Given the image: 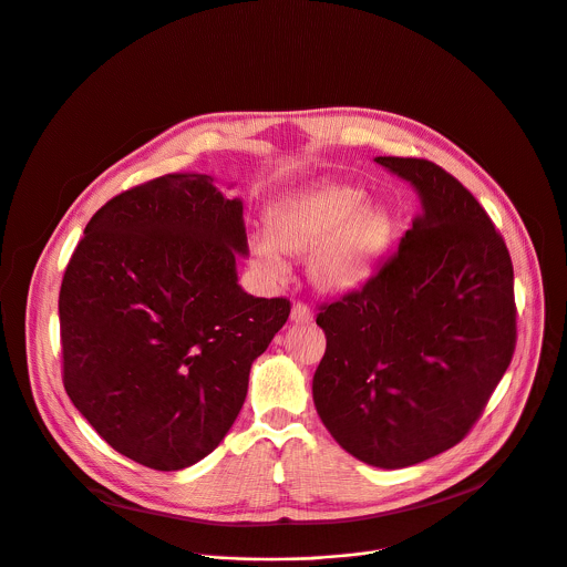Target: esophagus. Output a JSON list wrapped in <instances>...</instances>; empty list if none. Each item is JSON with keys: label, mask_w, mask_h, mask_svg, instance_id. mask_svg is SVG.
<instances>
[{"label": "esophagus", "mask_w": 567, "mask_h": 567, "mask_svg": "<svg viewBox=\"0 0 567 567\" xmlns=\"http://www.w3.org/2000/svg\"><path fill=\"white\" fill-rule=\"evenodd\" d=\"M290 319H292L295 323H308V321H312V310H310V306L303 303V301H297V303L292 306V310H290Z\"/></svg>", "instance_id": "obj_1"}]
</instances>
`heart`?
I'll use <instances>...</instances> for the list:
<instances>
[{"instance_id":"b5f03b06","label":"heart","mask_w":567,"mask_h":567,"mask_svg":"<svg viewBox=\"0 0 567 567\" xmlns=\"http://www.w3.org/2000/svg\"><path fill=\"white\" fill-rule=\"evenodd\" d=\"M395 235L393 214L380 203H364V189L323 181L272 203L266 233L250 241L257 268L281 281L286 257L310 252V279L323 290H353L378 268Z\"/></svg>"}]
</instances>
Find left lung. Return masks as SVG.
Masks as SVG:
<instances>
[{
	"label": "left lung",
	"mask_w": 567,
	"mask_h": 567,
	"mask_svg": "<svg viewBox=\"0 0 567 567\" xmlns=\"http://www.w3.org/2000/svg\"><path fill=\"white\" fill-rule=\"evenodd\" d=\"M424 212L371 279L319 306L317 413L358 461L400 470L458 444L516 349L514 266L474 194L426 158L378 156Z\"/></svg>",
	"instance_id": "1"
}]
</instances>
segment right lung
Listing matches in <instances>:
<instances>
[{
  "label": "right lung",
  "mask_w": 567,
  "mask_h": 567,
  "mask_svg": "<svg viewBox=\"0 0 567 567\" xmlns=\"http://www.w3.org/2000/svg\"><path fill=\"white\" fill-rule=\"evenodd\" d=\"M244 205L207 174H165L106 200L60 286L62 382L138 465L185 470L218 446L252 362L290 315L237 284Z\"/></svg>",
  "instance_id": "add662e5"
}]
</instances>
